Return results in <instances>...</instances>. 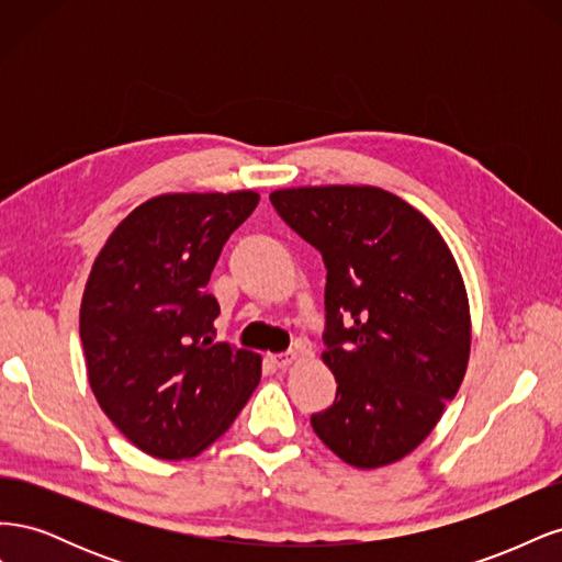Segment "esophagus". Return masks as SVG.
Listing matches in <instances>:
<instances>
[{"label": "esophagus", "mask_w": 562, "mask_h": 562, "mask_svg": "<svg viewBox=\"0 0 562 562\" xmlns=\"http://www.w3.org/2000/svg\"><path fill=\"white\" fill-rule=\"evenodd\" d=\"M300 356H302V349H293V351H285V353H274V356H269V361L274 363L277 368H288V366H293L295 361H300Z\"/></svg>", "instance_id": "obj_1"}]
</instances>
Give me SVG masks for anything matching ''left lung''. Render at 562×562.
<instances>
[{
  "label": "left lung",
  "mask_w": 562,
  "mask_h": 562,
  "mask_svg": "<svg viewBox=\"0 0 562 562\" xmlns=\"http://www.w3.org/2000/svg\"><path fill=\"white\" fill-rule=\"evenodd\" d=\"M269 201L328 269L321 359L337 394L312 427L356 469L394 464L434 431L469 366L454 255L429 217L382 187H288Z\"/></svg>",
  "instance_id": "8db88e82"
}]
</instances>
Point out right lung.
I'll return each mask as SVG.
<instances>
[{
  "mask_svg": "<svg viewBox=\"0 0 562 562\" xmlns=\"http://www.w3.org/2000/svg\"><path fill=\"white\" fill-rule=\"evenodd\" d=\"M260 194L173 192L131 211L83 288L79 337L98 405L135 448L190 459L223 436L262 375V356L213 342L211 271Z\"/></svg>",
  "mask_w": 562,
  "mask_h": 562,
  "instance_id": "right-lung-1",
  "label": "right lung"
}]
</instances>
